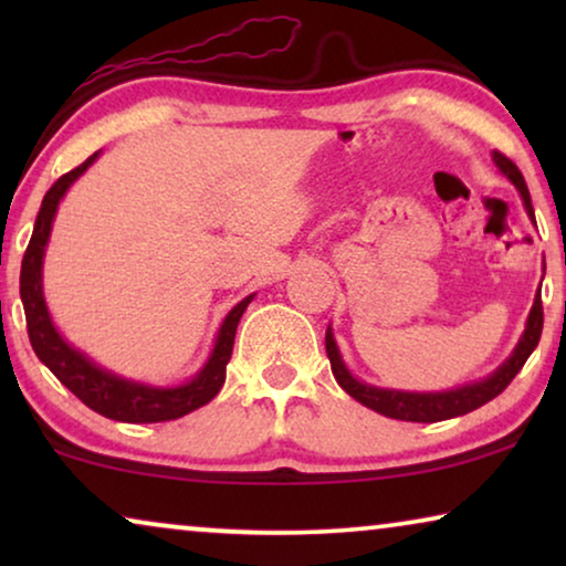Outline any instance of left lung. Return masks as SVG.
I'll return each instance as SVG.
<instances>
[{"label": "left lung", "instance_id": "1", "mask_svg": "<svg viewBox=\"0 0 566 566\" xmlns=\"http://www.w3.org/2000/svg\"><path fill=\"white\" fill-rule=\"evenodd\" d=\"M494 165L500 167V172L507 177L510 182L515 185L517 192H521L525 211H528L531 221L536 223V216H533L531 206V192L528 185H525L521 169H517L513 161H510L505 154L494 151L492 154ZM541 329H544V306H541V291L533 298V308L528 314V322H525V329L521 335V343L515 345V350L510 358L502 363V366L494 370L492 376L482 378L476 384L459 386V389L451 391H430V394H417V391H399V389H378V386L363 384L355 378L347 366L343 363V355L337 350L335 335L327 329V337H324V345H327V358L332 363V374H335L337 384L350 394L353 399H358L363 407L374 409V412L391 417V420H405V422H440L451 420V417H461L467 412H474L486 401H492L497 394H502L510 386V381L517 376V370L525 366V360L531 358V353L536 350Z\"/></svg>", "mask_w": 566, "mask_h": 566}]
</instances>
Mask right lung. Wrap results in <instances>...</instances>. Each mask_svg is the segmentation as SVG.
<instances>
[{
    "label": "right lung",
    "mask_w": 566,
    "mask_h": 566,
    "mask_svg": "<svg viewBox=\"0 0 566 566\" xmlns=\"http://www.w3.org/2000/svg\"><path fill=\"white\" fill-rule=\"evenodd\" d=\"M97 157L99 151L92 154L87 161H82L80 167L72 169V172L61 175L59 180L51 185V190L45 192L41 211H38L33 237H30V244L25 250V258H22L20 270V298L22 306H25L30 345H33V350L38 358H41L43 366H49L51 374L56 376L74 397H80L90 409H95L97 415L111 417V420L118 422L177 420V417L208 405V401L221 391L223 381H227V363L231 358V350H234L237 324L242 319L244 308L250 306L254 293L239 301V304L227 314L219 335H216V345L211 355H208L206 366L200 368L188 384L149 386L128 381V378H120L111 374V370L99 368L97 363H92L84 353L74 350V347L59 335V329L53 327L49 306H45L43 254L45 244H49L51 223L53 216H56L61 198L66 196V190L72 188L76 177L87 172V167Z\"/></svg>",
    "instance_id": "add662e5"
}]
</instances>
